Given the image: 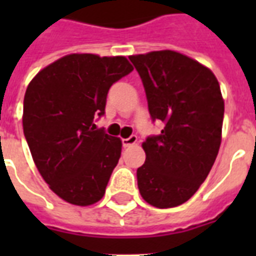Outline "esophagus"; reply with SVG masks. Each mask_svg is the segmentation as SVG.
Segmentation results:
<instances>
[{
    "instance_id": "1",
    "label": "esophagus",
    "mask_w": 256,
    "mask_h": 256,
    "mask_svg": "<svg viewBox=\"0 0 256 256\" xmlns=\"http://www.w3.org/2000/svg\"><path fill=\"white\" fill-rule=\"evenodd\" d=\"M136 140H138V136H130L128 138H124V140H122V144H124V148H130V146H132V144H136Z\"/></svg>"
}]
</instances>
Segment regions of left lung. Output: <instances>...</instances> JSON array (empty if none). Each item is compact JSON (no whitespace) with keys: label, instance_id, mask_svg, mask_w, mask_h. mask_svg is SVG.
Masks as SVG:
<instances>
[{"label":"left lung","instance_id":"1","mask_svg":"<svg viewBox=\"0 0 256 256\" xmlns=\"http://www.w3.org/2000/svg\"><path fill=\"white\" fill-rule=\"evenodd\" d=\"M140 74L160 136L142 144L146 160L136 170L142 198L154 207L182 204L204 182L222 140L224 100L214 73L172 50L130 56Z\"/></svg>","mask_w":256,"mask_h":256}]
</instances>
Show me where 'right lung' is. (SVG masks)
Listing matches in <instances>:
<instances>
[{
    "mask_svg": "<svg viewBox=\"0 0 256 256\" xmlns=\"http://www.w3.org/2000/svg\"><path fill=\"white\" fill-rule=\"evenodd\" d=\"M132 72L124 57L69 54L32 80L24 98V134L40 174L77 206L104 195L122 142L96 128L114 82Z\"/></svg>",
    "mask_w": 256,
    "mask_h": 256,
    "instance_id": "1",
    "label": "right lung"
}]
</instances>
